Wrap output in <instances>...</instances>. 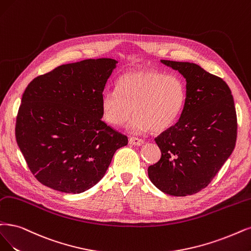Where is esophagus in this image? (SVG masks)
<instances>
[{
    "mask_svg": "<svg viewBox=\"0 0 251 251\" xmlns=\"http://www.w3.org/2000/svg\"><path fill=\"white\" fill-rule=\"evenodd\" d=\"M129 143H130L131 145H134V146H142L144 145V140H142V138H138V137H130L129 138Z\"/></svg>",
    "mask_w": 251,
    "mask_h": 251,
    "instance_id": "1",
    "label": "esophagus"
}]
</instances>
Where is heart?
I'll list each match as a JSON object with an SVG mask.
<instances>
[{
	"mask_svg": "<svg viewBox=\"0 0 251 251\" xmlns=\"http://www.w3.org/2000/svg\"><path fill=\"white\" fill-rule=\"evenodd\" d=\"M185 101L186 87L180 77L152 68H137L120 76L117 90L102 93L101 109L106 122L114 126L127 122L134 110L129 131L161 132L178 120Z\"/></svg>",
	"mask_w": 251,
	"mask_h": 251,
	"instance_id": "b5f03b06",
	"label": "heart"
}]
</instances>
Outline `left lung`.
Masks as SVG:
<instances>
[{
  "instance_id": "left-lung-1",
  "label": "left lung",
  "mask_w": 251,
  "mask_h": 251,
  "mask_svg": "<svg viewBox=\"0 0 251 251\" xmlns=\"http://www.w3.org/2000/svg\"><path fill=\"white\" fill-rule=\"evenodd\" d=\"M186 79L179 120L155 138L159 161L148 175L162 192L186 197L207 187L234 151L237 115L226 82L189 62L161 60Z\"/></svg>"
}]
</instances>
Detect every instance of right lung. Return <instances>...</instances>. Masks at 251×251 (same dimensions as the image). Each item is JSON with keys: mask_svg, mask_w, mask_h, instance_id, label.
Listing matches in <instances>:
<instances>
[{"mask_svg": "<svg viewBox=\"0 0 251 251\" xmlns=\"http://www.w3.org/2000/svg\"><path fill=\"white\" fill-rule=\"evenodd\" d=\"M117 61L65 64L34 78L18 109L15 137L35 178L50 188L80 193L105 175L126 135L101 120V95Z\"/></svg>", "mask_w": 251, "mask_h": 251, "instance_id": "right-lung-1", "label": "right lung"}]
</instances>
